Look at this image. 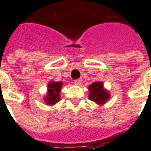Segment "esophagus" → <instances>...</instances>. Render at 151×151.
Instances as JSON below:
<instances>
[{"label": "esophagus", "mask_w": 151, "mask_h": 151, "mask_svg": "<svg viewBox=\"0 0 151 151\" xmlns=\"http://www.w3.org/2000/svg\"><path fill=\"white\" fill-rule=\"evenodd\" d=\"M82 79L81 78L74 80V84H75V85H78V86L81 85V84H82Z\"/></svg>", "instance_id": "esophagus-1"}]
</instances>
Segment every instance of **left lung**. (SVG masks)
<instances>
[{"mask_svg": "<svg viewBox=\"0 0 151 151\" xmlns=\"http://www.w3.org/2000/svg\"><path fill=\"white\" fill-rule=\"evenodd\" d=\"M90 91L89 99L95 102L97 104H104L107 100L110 98L109 92L104 88V84L101 82H93L88 87Z\"/></svg>", "mask_w": 151, "mask_h": 151, "instance_id": "obj_1", "label": "left lung"}]
</instances>
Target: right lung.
Segmentation results:
<instances>
[{
    "label": "right lung",
    "mask_w": 151,
    "mask_h": 151,
    "mask_svg": "<svg viewBox=\"0 0 151 151\" xmlns=\"http://www.w3.org/2000/svg\"><path fill=\"white\" fill-rule=\"evenodd\" d=\"M61 82H51L47 85V93L44 99L47 105H54L60 101V91L62 86Z\"/></svg>",
    "instance_id": "obj_1"
}]
</instances>
